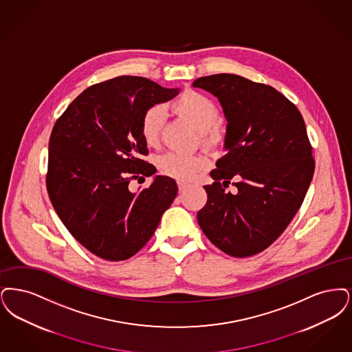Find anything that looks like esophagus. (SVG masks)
<instances>
[{"mask_svg":"<svg viewBox=\"0 0 352 352\" xmlns=\"http://www.w3.org/2000/svg\"><path fill=\"white\" fill-rule=\"evenodd\" d=\"M177 188H179V192L183 193V192H185V190L188 189V185H186V184L177 183Z\"/></svg>","mask_w":352,"mask_h":352,"instance_id":"obj_1","label":"esophagus"}]
</instances>
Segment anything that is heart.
I'll use <instances>...</instances> for the list:
<instances>
[{
    "label": "heart",
    "instance_id": "obj_1",
    "mask_svg": "<svg viewBox=\"0 0 352 352\" xmlns=\"http://www.w3.org/2000/svg\"><path fill=\"white\" fill-rule=\"evenodd\" d=\"M172 114L190 123L197 130L199 143L209 151H221L228 143V130L221 118V110L209 96L196 89H185L168 104ZM166 123V111L160 105L146 109L140 118V134L147 146L156 147L160 143ZM157 170L177 182H190L208 167L204 156H184L167 153L156 159Z\"/></svg>",
    "mask_w": 352,
    "mask_h": 352
}]
</instances>
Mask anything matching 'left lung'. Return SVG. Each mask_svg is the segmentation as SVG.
I'll use <instances>...</instances> for the list:
<instances>
[{"mask_svg":"<svg viewBox=\"0 0 352 352\" xmlns=\"http://www.w3.org/2000/svg\"><path fill=\"white\" fill-rule=\"evenodd\" d=\"M193 87L218 97L228 118L229 153L205 185L199 228L221 251L248 258L268 248L301 208L314 173L313 147L297 107L271 85L218 74ZM235 195L224 189L230 183Z\"/></svg>","mask_w":352,"mask_h":352,"instance_id":"obj_1","label":"left lung"}]
</instances>
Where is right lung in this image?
I'll list each match as a JSON object with an SVG mask.
<instances>
[{
  "label": "right lung",
  "instance_id": "add662e5",
  "mask_svg": "<svg viewBox=\"0 0 352 352\" xmlns=\"http://www.w3.org/2000/svg\"><path fill=\"white\" fill-rule=\"evenodd\" d=\"M177 93L146 77H114L78 94L54 124L48 197L72 236L101 259L134 256L177 195L167 176H156L138 193L129 189L156 172L143 159L148 155L140 134L143 111Z\"/></svg>",
  "mask_w": 352,
  "mask_h": 352
}]
</instances>
